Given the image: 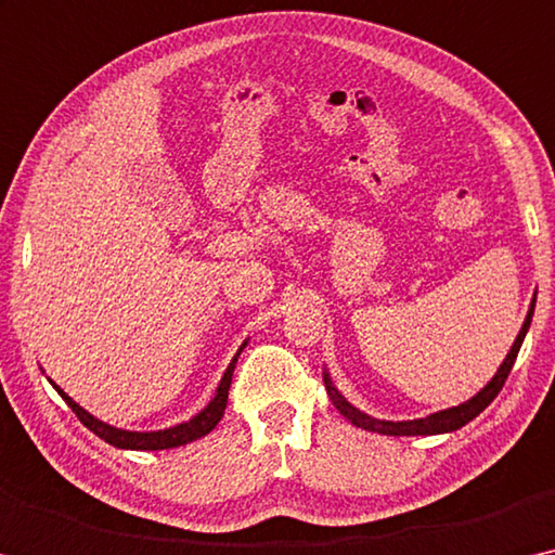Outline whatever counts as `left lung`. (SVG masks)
<instances>
[{
	"instance_id": "1",
	"label": "left lung",
	"mask_w": 555,
	"mask_h": 555,
	"mask_svg": "<svg viewBox=\"0 0 555 555\" xmlns=\"http://www.w3.org/2000/svg\"><path fill=\"white\" fill-rule=\"evenodd\" d=\"M533 307H535V295L531 297V305H528V312H526V320L521 330H518V335L514 339V345H511L508 354L504 357V362L499 364V370L493 377L486 382V385L476 391L472 399H466V402L456 404V406H449V409H439V412L434 414H426L420 416V420H404V422H389V420H377V416L362 412V409H357L352 402H347V397L343 395L335 387V382L330 377V370L327 366H322V382H325L327 387V395L332 399V404L337 406V412L345 416V420L352 422L354 426H360L364 431H374V434H387V437H431V434H449V431H456L462 429L464 424H468L474 420V416H479L486 406H489L496 395L504 387V382L508 377L511 366H514L516 357H518V349H521L524 339H526V332L531 327V320H533Z\"/></svg>"
}]
</instances>
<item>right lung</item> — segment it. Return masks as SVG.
<instances>
[{
  "label": "right lung",
  "instance_id": "right-lung-1",
  "mask_svg": "<svg viewBox=\"0 0 555 555\" xmlns=\"http://www.w3.org/2000/svg\"><path fill=\"white\" fill-rule=\"evenodd\" d=\"M248 347V339L237 347V352L233 360H230L228 370L223 372V377H220L218 387H216V395L210 397V402L201 409L198 414H193L191 420H185L181 424H173V426H166V429H156V431H133V429H121V426H114V424H106L101 422L99 416H93L91 412H87L81 404H76L74 399L66 395V391L56 385V382H51V387L59 391V397L64 399L66 404L72 406V412L79 416L81 424L96 434L99 439H104L106 444L116 447V449H131V451H158V449H173V447H183V444H191V441L206 437L212 429H216V424L223 420L225 414V404H228V389H230V379H233V370H235V362L237 357H241L243 349ZM44 372V370H41Z\"/></svg>",
  "mask_w": 555,
  "mask_h": 555
}]
</instances>
